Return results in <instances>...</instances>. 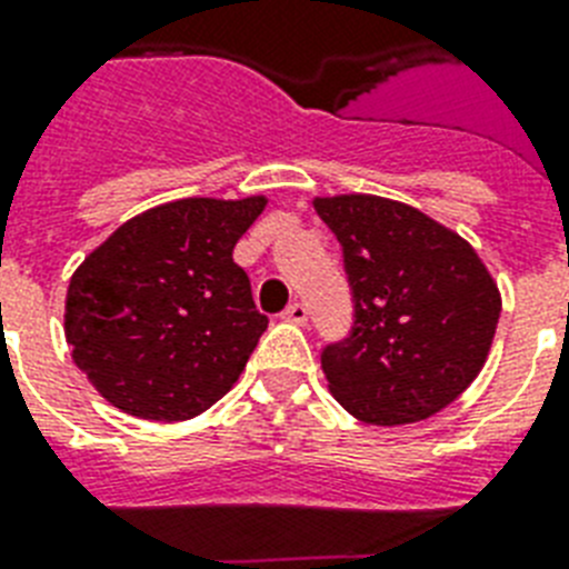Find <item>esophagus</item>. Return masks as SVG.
<instances>
[{
  "instance_id": "esophagus-1",
  "label": "esophagus",
  "mask_w": 569,
  "mask_h": 569,
  "mask_svg": "<svg viewBox=\"0 0 569 569\" xmlns=\"http://www.w3.org/2000/svg\"><path fill=\"white\" fill-rule=\"evenodd\" d=\"M286 321H292V325H307L309 321V309L307 303H300V300H295V303H289L283 312Z\"/></svg>"
}]
</instances>
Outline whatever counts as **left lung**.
Returning <instances> with one entry per match:
<instances>
[{
    "mask_svg": "<svg viewBox=\"0 0 569 569\" xmlns=\"http://www.w3.org/2000/svg\"><path fill=\"white\" fill-rule=\"evenodd\" d=\"M345 257L353 327L321 350L332 397L373 427L432 418L482 371L500 289L459 233L380 196L316 198Z\"/></svg>",
    "mask_w": 569,
    "mask_h": 569,
    "instance_id": "8db88e82",
    "label": "left lung"
}]
</instances>
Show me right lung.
<instances>
[{"label": "right lung", "mask_w": 569, "mask_h": 569, "mask_svg": "<svg viewBox=\"0 0 569 569\" xmlns=\"http://www.w3.org/2000/svg\"><path fill=\"white\" fill-rule=\"evenodd\" d=\"M266 198H180L124 221L69 280L72 359L108 403L187 420L233 389L269 327L233 248Z\"/></svg>", "instance_id": "add662e5"}]
</instances>
